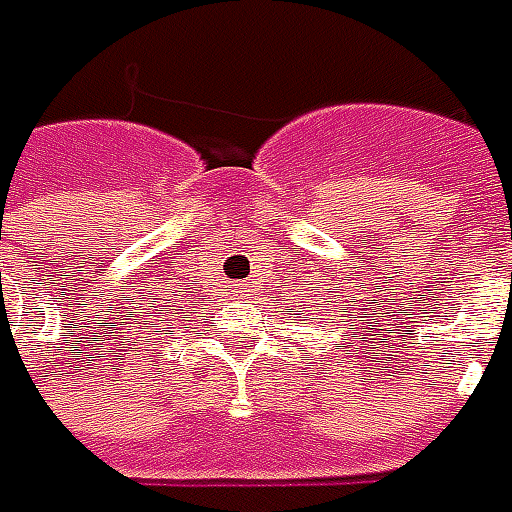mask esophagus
<instances>
[{"mask_svg": "<svg viewBox=\"0 0 512 512\" xmlns=\"http://www.w3.org/2000/svg\"><path fill=\"white\" fill-rule=\"evenodd\" d=\"M226 289H228V295L237 297V295H242V292H245V284H237V281H234V284H228Z\"/></svg>", "mask_w": 512, "mask_h": 512, "instance_id": "34e87169", "label": "esophagus"}]
</instances>
